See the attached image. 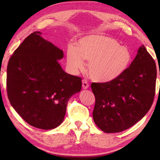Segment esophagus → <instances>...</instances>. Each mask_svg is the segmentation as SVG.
I'll return each mask as SVG.
<instances>
[{
	"label": "esophagus",
	"instance_id": "esophagus-1",
	"mask_svg": "<svg viewBox=\"0 0 160 160\" xmlns=\"http://www.w3.org/2000/svg\"><path fill=\"white\" fill-rule=\"evenodd\" d=\"M89 88V84L88 82V81L83 80H82V88L84 90H86V89H88Z\"/></svg>",
	"mask_w": 160,
	"mask_h": 160
}]
</instances>
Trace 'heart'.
I'll return each mask as SVG.
<instances>
[{"instance_id":"heart-1","label":"heart","mask_w":160,"mask_h":160,"mask_svg":"<svg viewBox=\"0 0 160 160\" xmlns=\"http://www.w3.org/2000/svg\"><path fill=\"white\" fill-rule=\"evenodd\" d=\"M131 51L119 45L112 37L89 35L78 41V47L70 46L67 50V65L73 73L82 70L88 61V71L97 82H108L116 79L128 68L131 61Z\"/></svg>"}]
</instances>
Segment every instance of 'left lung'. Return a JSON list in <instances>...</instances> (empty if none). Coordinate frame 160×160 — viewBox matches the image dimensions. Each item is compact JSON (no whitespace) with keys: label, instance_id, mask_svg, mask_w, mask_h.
Segmentation results:
<instances>
[{"label":"left lung","instance_id":"8db88e82","mask_svg":"<svg viewBox=\"0 0 160 160\" xmlns=\"http://www.w3.org/2000/svg\"><path fill=\"white\" fill-rule=\"evenodd\" d=\"M156 78L155 62L142 45L118 78L108 82L92 83L96 125L111 133L125 131L141 120L152 104Z\"/></svg>","mask_w":160,"mask_h":160}]
</instances>
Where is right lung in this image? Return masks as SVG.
Here are the masks:
<instances>
[{"label": "right lung", "instance_id": "1", "mask_svg": "<svg viewBox=\"0 0 160 160\" xmlns=\"http://www.w3.org/2000/svg\"><path fill=\"white\" fill-rule=\"evenodd\" d=\"M63 52L34 32L19 46L7 68L12 107L29 125L53 129L63 122L67 103L82 88V79L68 74L58 61Z\"/></svg>", "mask_w": 160, "mask_h": 160}]
</instances>
